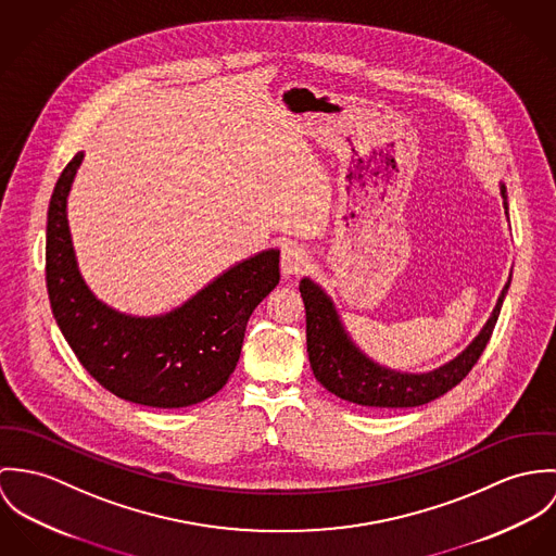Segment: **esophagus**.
I'll return each mask as SVG.
<instances>
[{
  "label": "esophagus",
  "mask_w": 556,
  "mask_h": 556,
  "mask_svg": "<svg viewBox=\"0 0 556 556\" xmlns=\"http://www.w3.org/2000/svg\"><path fill=\"white\" fill-rule=\"evenodd\" d=\"M308 266L307 249L296 243H288L281 249V270L283 275H301Z\"/></svg>",
  "instance_id": "obj_1"
}]
</instances>
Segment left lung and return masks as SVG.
I'll use <instances>...</instances> for the list:
<instances>
[{"label":"left lung","instance_id":"left-lung-1","mask_svg":"<svg viewBox=\"0 0 556 556\" xmlns=\"http://www.w3.org/2000/svg\"><path fill=\"white\" fill-rule=\"evenodd\" d=\"M503 206L507 211V193L501 186ZM301 296L307 313L308 363L315 379L343 401L367 407H418L443 396L458 386L476 367L486 343L491 341L509 281L505 283L491 319L473 343L447 365L431 372H399L375 365L348 337L332 301L311 279L301 281Z\"/></svg>","mask_w":556,"mask_h":556}]
</instances>
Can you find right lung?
<instances>
[{"label": "right lung", "instance_id": "1", "mask_svg": "<svg viewBox=\"0 0 556 556\" xmlns=\"http://www.w3.org/2000/svg\"><path fill=\"white\" fill-rule=\"evenodd\" d=\"M76 153L53 189L47 222V290L58 326L87 372L115 396L160 409L219 392L239 363L249 315L279 283V251L239 262L166 315L134 317L85 286L67 228Z\"/></svg>", "mask_w": 556, "mask_h": 556}]
</instances>
